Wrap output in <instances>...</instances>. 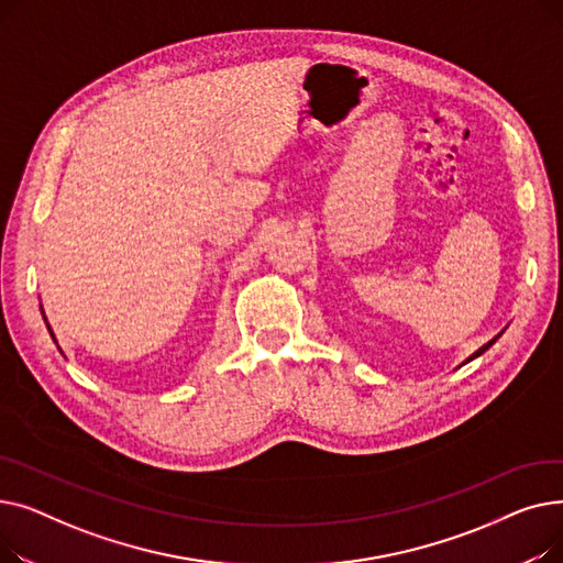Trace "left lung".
<instances>
[{"mask_svg": "<svg viewBox=\"0 0 563 563\" xmlns=\"http://www.w3.org/2000/svg\"><path fill=\"white\" fill-rule=\"evenodd\" d=\"M499 335H501V333H499ZM499 335H497V338H499ZM497 338H493V340H490V342H486V344H484V346H482V349H477V351H475V353H472V356H470V358H467V361H465V363H470V361H475V358H479V356H482V353H484V351H488V349H490V346H493V344H495V342H497ZM465 363H463V365H465Z\"/></svg>", "mask_w": 563, "mask_h": 563, "instance_id": "obj_1", "label": "left lung"}]
</instances>
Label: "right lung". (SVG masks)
Instances as JSON below:
<instances>
[{
	"label": "right lung",
	"instance_id": "1",
	"mask_svg": "<svg viewBox=\"0 0 563 563\" xmlns=\"http://www.w3.org/2000/svg\"><path fill=\"white\" fill-rule=\"evenodd\" d=\"M45 321H47V319H45ZM47 331H49V335H52V340H54V342H56V338H54V333H52V329H49V323H47ZM58 351H62V349H58Z\"/></svg>",
	"mask_w": 563,
	"mask_h": 563
}]
</instances>
